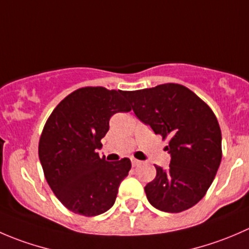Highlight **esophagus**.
<instances>
[{
	"label": "esophagus",
	"mask_w": 249,
	"mask_h": 249,
	"mask_svg": "<svg viewBox=\"0 0 249 249\" xmlns=\"http://www.w3.org/2000/svg\"><path fill=\"white\" fill-rule=\"evenodd\" d=\"M131 164H132V166H139V165L141 164V161L140 160H137V159H135V158H131Z\"/></svg>",
	"instance_id": "obj_1"
}]
</instances>
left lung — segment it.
Listing matches in <instances>:
<instances>
[{
    "label": "left lung",
    "mask_w": 249,
    "mask_h": 249,
    "mask_svg": "<svg viewBox=\"0 0 249 249\" xmlns=\"http://www.w3.org/2000/svg\"><path fill=\"white\" fill-rule=\"evenodd\" d=\"M124 96L141 122L162 140L170 139V166H155L157 176L144 187L148 201L170 213L196 205L222 160V132L214 113L192 90L175 83L125 91Z\"/></svg>",
    "instance_id": "left-lung-1"
}]
</instances>
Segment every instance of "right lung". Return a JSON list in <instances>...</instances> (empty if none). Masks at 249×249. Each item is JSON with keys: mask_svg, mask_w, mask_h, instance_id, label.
<instances>
[{"mask_svg": "<svg viewBox=\"0 0 249 249\" xmlns=\"http://www.w3.org/2000/svg\"><path fill=\"white\" fill-rule=\"evenodd\" d=\"M124 92L77 89L55 107L43 127L38 155L44 177L60 202L77 214L94 217L108 211L131 169L127 158L108 162L96 152L110 117L131 110Z\"/></svg>", "mask_w": 249, "mask_h": 249, "instance_id": "obj_1", "label": "right lung"}]
</instances>
